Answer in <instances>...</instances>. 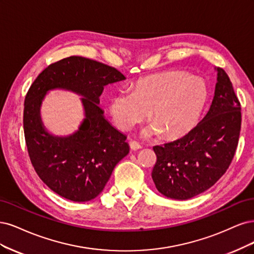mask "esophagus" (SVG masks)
Instances as JSON below:
<instances>
[{
	"label": "esophagus",
	"mask_w": 254,
	"mask_h": 254,
	"mask_svg": "<svg viewBox=\"0 0 254 254\" xmlns=\"http://www.w3.org/2000/svg\"><path fill=\"white\" fill-rule=\"evenodd\" d=\"M129 148L132 151H137V150H140L141 149V145L139 144L137 141H129Z\"/></svg>",
	"instance_id": "1"
}]
</instances>
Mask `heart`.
I'll use <instances>...</instances> for the list:
<instances>
[{"mask_svg":"<svg viewBox=\"0 0 254 254\" xmlns=\"http://www.w3.org/2000/svg\"><path fill=\"white\" fill-rule=\"evenodd\" d=\"M208 99L206 83L183 70H168L136 81L133 91L121 89L110 100L114 124L127 130L149 115L152 124L140 135L182 136L196 125Z\"/></svg>","mask_w":254,"mask_h":254,"instance_id":"heart-1","label":"heart"}]
</instances>
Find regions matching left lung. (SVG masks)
<instances>
[{
	"instance_id": "8db88e82",
	"label": "left lung",
	"mask_w": 254,
	"mask_h": 254,
	"mask_svg": "<svg viewBox=\"0 0 254 254\" xmlns=\"http://www.w3.org/2000/svg\"><path fill=\"white\" fill-rule=\"evenodd\" d=\"M217 72L214 97L206 116L189 133L153 150L156 189L168 198L186 200L213 186L230 166L241 132V104L226 71Z\"/></svg>"
}]
</instances>
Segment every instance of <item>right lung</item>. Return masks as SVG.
Masks as SVG:
<instances>
[{
	"label": "right lung",
	"mask_w": 254,
	"mask_h": 254,
	"mask_svg": "<svg viewBox=\"0 0 254 254\" xmlns=\"http://www.w3.org/2000/svg\"><path fill=\"white\" fill-rule=\"evenodd\" d=\"M125 79L109 65L71 56L46 67L28 89L23 126L29 157L42 182L62 197L78 202L96 198L128 154L127 136L105 119L99 106L103 87ZM54 89L83 97L85 118L72 134H52L40 118L44 98Z\"/></svg>",
	"instance_id": "add662e5"
}]
</instances>
